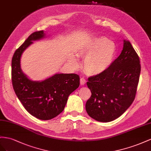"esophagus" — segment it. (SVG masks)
Here are the masks:
<instances>
[{"label":"esophagus","instance_id":"1","mask_svg":"<svg viewBox=\"0 0 151 151\" xmlns=\"http://www.w3.org/2000/svg\"><path fill=\"white\" fill-rule=\"evenodd\" d=\"M85 83H86V80L85 78H81V79H80V84L81 85H83L85 84Z\"/></svg>","mask_w":151,"mask_h":151}]
</instances>
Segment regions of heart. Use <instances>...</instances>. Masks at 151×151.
<instances>
[{"mask_svg":"<svg viewBox=\"0 0 151 151\" xmlns=\"http://www.w3.org/2000/svg\"><path fill=\"white\" fill-rule=\"evenodd\" d=\"M116 54L115 44L104 37L93 38L85 43L78 52V56L85 58L83 68L88 76H97L107 71L113 63ZM72 61L78 64L76 58Z\"/></svg>","mask_w":151,"mask_h":151,"instance_id":"1","label":"heart"}]
</instances>
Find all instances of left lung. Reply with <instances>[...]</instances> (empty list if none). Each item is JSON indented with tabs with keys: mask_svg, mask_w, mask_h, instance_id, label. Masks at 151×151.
I'll use <instances>...</instances> for the list:
<instances>
[{
	"mask_svg": "<svg viewBox=\"0 0 151 151\" xmlns=\"http://www.w3.org/2000/svg\"><path fill=\"white\" fill-rule=\"evenodd\" d=\"M140 59L130 42L124 40L122 53L104 73L88 78L92 92L85 106L88 114L101 122L119 118L134 101L139 84Z\"/></svg>",
	"mask_w": 151,
	"mask_h": 151,
	"instance_id": "obj_1",
	"label": "left lung"
}]
</instances>
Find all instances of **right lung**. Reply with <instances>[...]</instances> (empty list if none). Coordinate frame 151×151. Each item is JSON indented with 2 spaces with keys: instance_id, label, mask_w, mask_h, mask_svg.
Listing matches in <instances>:
<instances>
[{
  "instance_id": "obj_1",
  "label": "right lung",
  "mask_w": 151,
  "mask_h": 151,
  "mask_svg": "<svg viewBox=\"0 0 151 151\" xmlns=\"http://www.w3.org/2000/svg\"><path fill=\"white\" fill-rule=\"evenodd\" d=\"M44 31L33 32L16 49L12 59V87L19 100L29 114L49 120L62 113L68 96L79 87L80 77L75 73L55 74L42 81L29 80L21 70V54L33 40L44 37Z\"/></svg>"
}]
</instances>
